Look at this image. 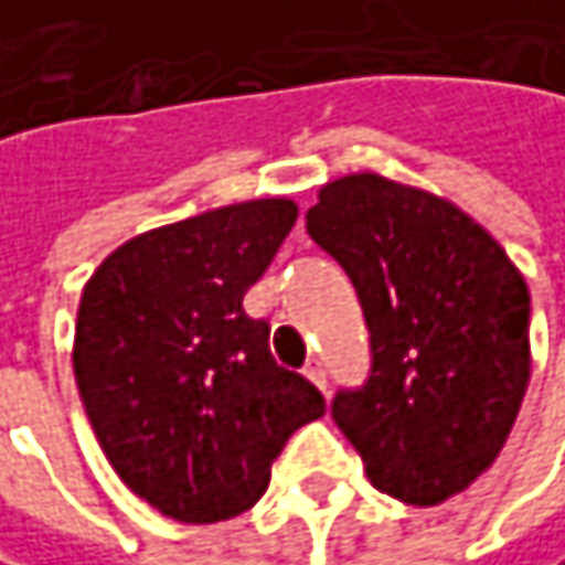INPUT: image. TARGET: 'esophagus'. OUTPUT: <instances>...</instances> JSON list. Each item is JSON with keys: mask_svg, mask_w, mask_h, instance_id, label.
Masks as SVG:
<instances>
[{"mask_svg": "<svg viewBox=\"0 0 565 565\" xmlns=\"http://www.w3.org/2000/svg\"><path fill=\"white\" fill-rule=\"evenodd\" d=\"M303 375H307V379H310L313 385H317L320 391H323V394H327V369H323V362H320V359H310V365L303 369Z\"/></svg>", "mask_w": 565, "mask_h": 565, "instance_id": "1", "label": "esophagus"}]
</instances>
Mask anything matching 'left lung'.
I'll return each instance as SVG.
<instances>
[{"label":"left lung","mask_w":565,"mask_h":565,"mask_svg":"<svg viewBox=\"0 0 565 565\" xmlns=\"http://www.w3.org/2000/svg\"><path fill=\"white\" fill-rule=\"evenodd\" d=\"M307 232L349 275L369 327V375L330 404L369 482L420 508L469 488L531 379L524 278L462 210L379 174L327 183Z\"/></svg>","instance_id":"obj_1"}]
</instances>
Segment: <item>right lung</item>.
<instances>
[{"mask_svg": "<svg viewBox=\"0 0 565 565\" xmlns=\"http://www.w3.org/2000/svg\"><path fill=\"white\" fill-rule=\"evenodd\" d=\"M297 223L248 200L145 232L83 287L74 375L119 479L161 514L213 524L248 511L271 462L327 401L268 349L242 297Z\"/></svg>", "mask_w": 565, "mask_h": 565, "instance_id": "right-lung-1", "label": "right lung"}]
</instances>
